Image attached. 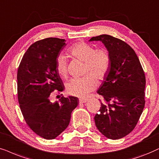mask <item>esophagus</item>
<instances>
[{
  "instance_id": "esophagus-1",
  "label": "esophagus",
  "mask_w": 159,
  "mask_h": 159,
  "mask_svg": "<svg viewBox=\"0 0 159 159\" xmlns=\"http://www.w3.org/2000/svg\"><path fill=\"white\" fill-rule=\"evenodd\" d=\"M87 98H79V103H86L87 101Z\"/></svg>"
}]
</instances>
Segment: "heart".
<instances>
[{
	"mask_svg": "<svg viewBox=\"0 0 159 159\" xmlns=\"http://www.w3.org/2000/svg\"><path fill=\"white\" fill-rule=\"evenodd\" d=\"M68 52L73 57L84 61V73L90 74L68 82L67 92L71 95L84 97L96 87L95 78L100 81L107 75L111 65L110 55L104 48L95 49L94 46L83 42L73 44ZM56 70L61 78H67V59L65 55H60L56 59Z\"/></svg>",
	"mask_w": 159,
	"mask_h": 159,
	"instance_id": "b5f03b06",
	"label": "heart"
}]
</instances>
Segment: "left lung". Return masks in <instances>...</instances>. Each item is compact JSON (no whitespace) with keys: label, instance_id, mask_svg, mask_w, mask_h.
<instances>
[{"label":"left lung","instance_id":"obj_1","mask_svg":"<svg viewBox=\"0 0 159 159\" xmlns=\"http://www.w3.org/2000/svg\"><path fill=\"white\" fill-rule=\"evenodd\" d=\"M89 41H101L111 65L98 93L101 103L94 116L96 127L106 137L119 139L134 129L143 111L145 75L137 55L129 45L112 36L102 34Z\"/></svg>","mask_w":159,"mask_h":159}]
</instances>
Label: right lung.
Segmentation results:
<instances>
[{
  "label": "right lung",
  "instance_id": "add662e5",
  "mask_svg": "<svg viewBox=\"0 0 159 159\" xmlns=\"http://www.w3.org/2000/svg\"><path fill=\"white\" fill-rule=\"evenodd\" d=\"M65 39L46 38L30 46L17 70V98L24 120L41 137L53 139L70 123L71 113L78 104L73 96L52 103L53 92L65 89L56 70V62Z\"/></svg>",
  "mask_w": 159,
  "mask_h": 159
}]
</instances>
